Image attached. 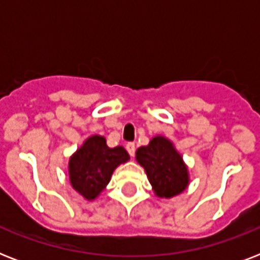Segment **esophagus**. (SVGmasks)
I'll return each mask as SVG.
<instances>
[{
  "mask_svg": "<svg viewBox=\"0 0 260 260\" xmlns=\"http://www.w3.org/2000/svg\"><path fill=\"white\" fill-rule=\"evenodd\" d=\"M126 151L131 156H135V151H136V147H135V143H128L126 144Z\"/></svg>",
  "mask_w": 260,
  "mask_h": 260,
  "instance_id": "obj_1",
  "label": "esophagus"
}]
</instances>
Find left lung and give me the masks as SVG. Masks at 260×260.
<instances>
[{
  "mask_svg": "<svg viewBox=\"0 0 260 260\" xmlns=\"http://www.w3.org/2000/svg\"><path fill=\"white\" fill-rule=\"evenodd\" d=\"M138 160L147 173L154 191L159 197L170 198L182 193L189 183V175L182 156L173 143L156 136L147 147L136 151Z\"/></svg>",
  "mask_w": 260,
  "mask_h": 260,
  "instance_id": "obj_1",
  "label": "left lung"
}]
</instances>
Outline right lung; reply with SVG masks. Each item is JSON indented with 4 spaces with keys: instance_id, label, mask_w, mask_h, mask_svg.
Masks as SVG:
<instances>
[{
    "instance_id": "right-lung-1",
    "label": "right lung",
    "mask_w": 260,
    "mask_h": 260,
    "mask_svg": "<svg viewBox=\"0 0 260 260\" xmlns=\"http://www.w3.org/2000/svg\"><path fill=\"white\" fill-rule=\"evenodd\" d=\"M129 155L122 147L106 146L102 136H91L70 159L71 185L86 200H94L110 181L114 169Z\"/></svg>"
}]
</instances>
